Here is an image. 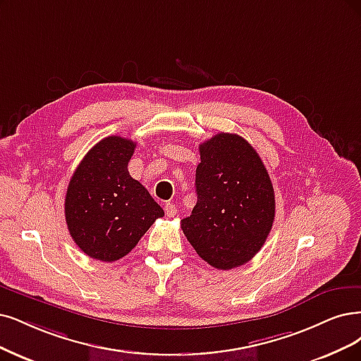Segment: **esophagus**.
Instances as JSON below:
<instances>
[{"instance_id":"esophagus-1","label":"esophagus","mask_w":361,"mask_h":361,"mask_svg":"<svg viewBox=\"0 0 361 361\" xmlns=\"http://www.w3.org/2000/svg\"><path fill=\"white\" fill-rule=\"evenodd\" d=\"M165 214H166V217H173V216H176L177 214L176 205H173L172 202L165 204Z\"/></svg>"}]
</instances>
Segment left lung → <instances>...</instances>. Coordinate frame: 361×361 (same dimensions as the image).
<instances>
[{"mask_svg": "<svg viewBox=\"0 0 361 361\" xmlns=\"http://www.w3.org/2000/svg\"><path fill=\"white\" fill-rule=\"evenodd\" d=\"M197 202L181 229L202 260L229 271L255 257L275 217L269 173L251 144L220 132L199 145Z\"/></svg>", "mask_w": 361, "mask_h": 361, "instance_id": "8db88e82", "label": "left lung"}]
</instances>
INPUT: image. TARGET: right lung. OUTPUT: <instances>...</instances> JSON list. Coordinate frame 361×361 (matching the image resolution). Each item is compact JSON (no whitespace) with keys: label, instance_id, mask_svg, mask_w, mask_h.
<instances>
[{"label":"right lung","instance_id":"obj_1","mask_svg":"<svg viewBox=\"0 0 361 361\" xmlns=\"http://www.w3.org/2000/svg\"><path fill=\"white\" fill-rule=\"evenodd\" d=\"M137 144L117 135L95 144L74 171L65 196V221L86 256L116 262L138 244L164 209L129 176Z\"/></svg>","mask_w":361,"mask_h":361}]
</instances>
